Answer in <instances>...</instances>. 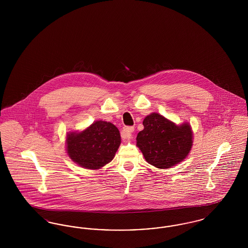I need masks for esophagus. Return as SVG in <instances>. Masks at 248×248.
<instances>
[{
  "instance_id": "34e87169",
  "label": "esophagus",
  "mask_w": 248,
  "mask_h": 248,
  "mask_svg": "<svg viewBox=\"0 0 248 248\" xmlns=\"http://www.w3.org/2000/svg\"><path fill=\"white\" fill-rule=\"evenodd\" d=\"M135 128L133 126H125L121 132V136L124 140H131L132 139V133L134 132Z\"/></svg>"
}]
</instances>
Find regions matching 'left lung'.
<instances>
[{
    "instance_id": "1",
    "label": "left lung",
    "mask_w": 248,
    "mask_h": 248,
    "mask_svg": "<svg viewBox=\"0 0 248 248\" xmlns=\"http://www.w3.org/2000/svg\"><path fill=\"white\" fill-rule=\"evenodd\" d=\"M144 129L138 134L137 146L145 160L165 169L182 162L192 146V130L188 123L177 125L154 112L143 121Z\"/></svg>"
}]
</instances>
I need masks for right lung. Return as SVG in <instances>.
Instances as JSON below:
<instances>
[{
	"label": "right lung",
	"mask_w": 248,
	"mask_h": 248,
	"mask_svg": "<svg viewBox=\"0 0 248 248\" xmlns=\"http://www.w3.org/2000/svg\"><path fill=\"white\" fill-rule=\"evenodd\" d=\"M67 154L86 169H100L111 162L121 144L118 128L111 123L96 121L82 132L67 134Z\"/></svg>",
	"instance_id": "add662e5"
}]
</instances>
